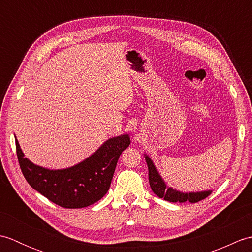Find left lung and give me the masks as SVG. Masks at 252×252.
<instances>
[{
    "mask_svg": "<svg viewBox=\"0 0 252 252\" xmlns=\"http://www.w3.org/2000/svg\"><path fill=\"white\" fill-rule=\"evenodd\" d=\"M145 156V160L147 162L148 167V180H149V185L152 187V190L156 194L158 197L163 198L164 200L170 201V202H185L189 201L191 203L198 202L202 199H205L206 197L211 194L212 190H202V191H189V192H184L174 189L173 187H169L161 175L159 174L157 168L155 167L153 160L148 157V155L144 154Z\"/></svg>",
    "mask_w": 252,
    "mask_h": 252,
    "instance_id": "1",
    "label": "left lung"
}]
</instances>
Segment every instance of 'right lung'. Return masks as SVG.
I'll use <instances>...</instances> for the list:
<instances>
[{"mask_svg":"<svg viewBox=\"0 0 252 252\" xmlns=\"http://www.w3.org/2000/svg\"><path fill=\"white\" fill-rule=\"evenodd\" d=\"M15 141L21 172L30 186L52 202L68 209L91 206L106 195L118 159L131 143L129 134L108 138L83 161L70 168L51 170L31 162L16 136Z\"/></svg>","mask_w":252,"mask_h":252,"instance_id":"1","label":"right lung"}]
</instances>
